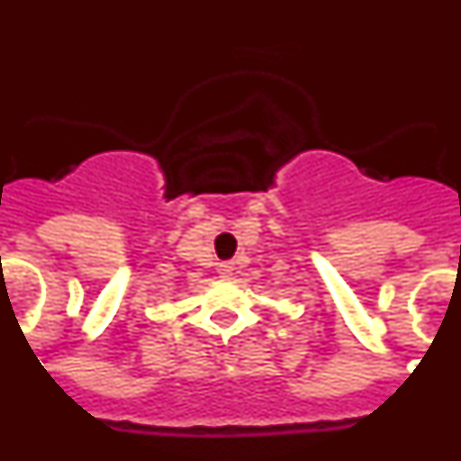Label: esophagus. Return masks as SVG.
<instances>
[{"label": "esophagus", "mask_w": 461, "mask_h": 461, "mask_svg": "<svg viewBox=\"0 0 461 461\" xmlns=\"http://www.w3.org/2000/svg\"><path fill=\"white\" fill-rule=\"evenodd\" d=\"M217 270H219V275H221V276H230V275H233L235 266L230 263V260H226V263H219Z\"/></svg>", "instance_id": "1"}]
</instances>
